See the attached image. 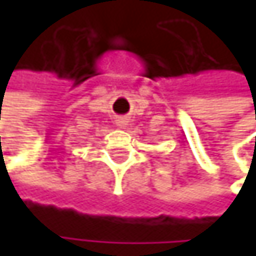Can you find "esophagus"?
<instances>
[{"mask_svg": "<svg viewBox=\"0 0 256 256\" xmlns=\"http://www.w3.org/2000/svg\"><path fill=\"white\" fill-rule=\"evenodd\" d=\"M128 118H126V117H120V118H118V120H117V126H118V128H126V126H128Z\"/></svg>", "mask_w": 256, "mask_h": 256, "instance_id": "obj_1", "label": "esophagus"}]
</instances>
